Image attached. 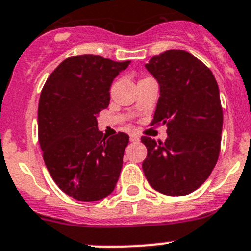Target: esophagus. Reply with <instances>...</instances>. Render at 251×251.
Segmentation results:
<instances>
[{
    "label": "esophagus",
    "mask_w": 251,
    "mask_h": 251,
    "mask_svg": "<svg viewBox=\"0 0 251 251\" xmlns=\"http://www.w3.org/2000/svg\"><path fill=\"white\" fill-rule=\"evenodd\" d=\"M141 139L138 133H130V142H138Z\"/></svg>",
    "instance_id": "obj_1"
}]
</instances>
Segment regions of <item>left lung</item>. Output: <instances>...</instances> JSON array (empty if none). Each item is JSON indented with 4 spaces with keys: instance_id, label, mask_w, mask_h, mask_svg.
Wrapping results in <instances>:
<instances>
[{
    "instance_id": "obj_1",
    "label": "left lung",
    "mask_w": 251,
    "mask_h": 251,
    "mask_svg": "<svg viewBox=\"0 0 251 251\" xmlns=\"http://www.w3.org/2000/svg\"><path fill=\"white\" fill-rule=\"evenodd\" d=\"M146 68L159 84L154 124H167L164 143L142 137V168L151 188L171 197L187 195L208 179L218 162L223 110L211 71L193 54L169 50Z\"/></svg>"
}]
</instances>
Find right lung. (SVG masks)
Here are the masks:
<instances>
[{
	"label": "right lung",
	"mask_w": 251,
	"mask_h": 251,
	"mask_svg": "<svg viewBox=\"0 0 251 251\" xmlns=\"http://www.w3.org/2000/svg\"><path fill=\"white\" fill-rule=\"evenodd\" d=\"M130 61L70 57L50 73L38 104V141L56 184L80 201H96L116 188L129 135L105 138L98 113L109 105L114 78Z\"/></svg>",
	"instance_id": "obj_1"
}]
</instances>
